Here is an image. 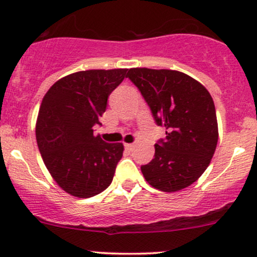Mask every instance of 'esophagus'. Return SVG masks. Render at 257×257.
I'll use <instances>...</instances> for the list:
<instances>
[{"label": "esophagus", "mask_w": 257, "mask_h": 257, "mask_svg": "<svg viewBox=\"0 0 257 257\" xmlns=\"http://www.w3.org/2000/svg\"><path fill=\"white\" fill-rule=\"evenodd\" d=\"M124 147L126 151H132L134 149V144H124Z\"/></svg>", "instance_id": "esophagus-1"}]
</instances>
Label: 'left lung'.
Segmentation results:
<instances>
[{
  "instance_id": "8db88e82",
  "label": "left lung",
  "mask_w": 257,
  "mask_h": 257,
  "mask_svg": "<svg viewBox=\"0 0 257 257\" xmlns=\"http://www.w3.org/2000/svg\"><path fill=\"white\" fill-rule=\"evenodd\" d=\"M145 99L167 137L155 145V158L141 166L152 187L176 192L197 181L217 145L213 98L196 79L175 70L131 69L126 76Z\"/></svg>"
}]
</instances>
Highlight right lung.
<instances>
[{
    "instance_id": "right-lung-1",
    "label": "right lung",
    "mask_w": 257,
    "mask_h": 257,
    "mask_svg": "<svg viewBox=\"0 0 257 257\" xmlns=\"http://www.w3.org/2000/svg\"><path fill=\"white\" fill-rule=\"evenodd\" d=\"M128 69L88 70L59 79L38 111V150L53 179L65 192L89 198L110 186L123 156L120 143L94 137V125Z\"/></svg>"
}]
</instances>
